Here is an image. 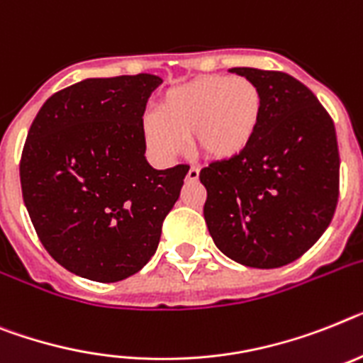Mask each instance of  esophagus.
<instances>
[{"instance_id":"1","label":"esophagus","mask_w":363,"mask_h":363,"mask_svg":"<svg viewBox=\"0 0 363 363\" xmlns=\"http://www.w3.org/2000/svg\"><path fill=\"white\" fill-rule=\"evenodd\" d=\"M197 179H199V167H197V166H191L190 169H188L186 181H188V182H196Z\"/></svg>"}]
</instances>
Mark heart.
Wrapping results in <instances>:
<instances>
[{
    "label": "heart",
    "instance_id": "obj_1",
    "mask_svg": "<svg viewBox=\"0 0 363 363\" xmlns=\"http://www.w3.org/2000/svg\"><path fill=\"white\" fill-rule=\"evenodd\" d=\"M262 96L247 79L205 75L172 88L160 103V116L145 120L147 142L162 155H177L196 138L212 160L243 153L257 133Z\"/></svg>",
    "mask_w": 363,
    "mask_h": 363
}]
</instances>
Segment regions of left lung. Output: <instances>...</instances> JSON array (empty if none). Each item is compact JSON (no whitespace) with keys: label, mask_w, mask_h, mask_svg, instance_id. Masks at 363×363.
<instances>
[{"label":"left lung","mask_w":363,"mask_h":363,"mask_svg":"<svg viewBox=\"0 0 363 363\" xmlns=\"http://www.w3.org/2000/svg\"><path fill=\"white\" fill-rule=\"evenodd\" d=\"M258 88L262 116L247 149L203 167L205 214L218 249L247 267L303 257L330 225L340 196L334 121L284 72L233 68Z\"/></svg>","instance_id":"8db88e82"}]
</instances>
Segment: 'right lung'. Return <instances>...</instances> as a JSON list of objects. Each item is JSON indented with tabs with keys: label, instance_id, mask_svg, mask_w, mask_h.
Returning <instances> with one entry per match:
<instances>
[{
	"label": "right lung",
	"instance_id": "1",
	"mask_svg": "<svg viewBox=\"0 0 363 363\" xmlns=\"http://www.w3.org/2000/svg\"><path fill=\"white\" fill-rule=\"evenodd\" d=\"M151 73L84 79L42 105L21 151L23 203L45 251L84 279L118 282L153 257L190 166L145 160Z\"/></svg>",
	"mask_w": 363,
	"mask_h": 363
}]
</instances>
